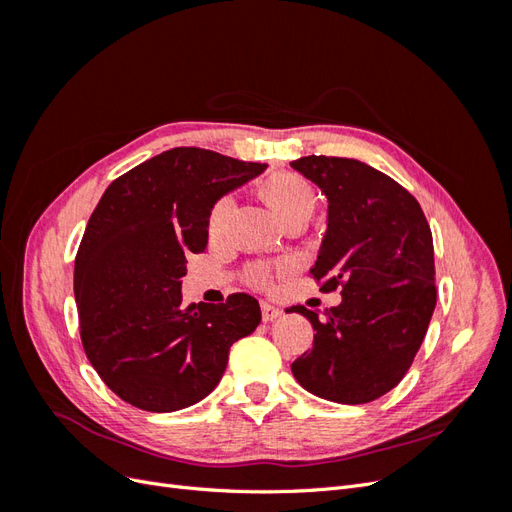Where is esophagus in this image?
Segmentation results:
<instances>
[{
	"label": "esophagus",
	"mask_w": 512,
	"mask_h": 512,
	"mask_svg": "<svg viewBox=\"0 0 512 512\" xmlns=\"http://www.w3.org/2000/svg\"><path fill=\"white\" fill-rule=\"evenodd\" d=\"M260 312H262V320H265V322H271V320H275L277 316H280L282 314V309L280 307H277V305H273V303H262L260 305Z\"/></svg>",
	"instance_id": "obj_1"
}]
</instances>
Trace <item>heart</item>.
Here are the masks:
<instances>
[{"label":"heart","mask_w":512,"mask_h":512,"mask_svg":"<svg viewBox=\"0 0 512 512\" xmlns=\"http://www.w3.org/2000/svg\"><path fill=\"white\" fill-rule=\"evenodd\" d=\"M260 196L269 209L275 213V218L286 224L292 218H309V213L316 207V194L303 177L292 173L273 175L260 185ZM232 213V198L222 196L215 200V205L209 211L207 230L211 237H220L226 230V224ZM250 284L254 286H267L269 284V271L265 267H254L250 273Z\"/></svg>","instance_id":"obj_1"}]
</instances>
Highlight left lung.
<instances>
[{
    "instance_id": "obj_1",
    "label": "left lung",
    "mask_w": 512,
    "mask_h": 512,
    "mask_svg": "<svg viewBox=\"0 0 512 512\" xmlns=\"http://www.w3.org/2000/svg\"><path fill=\"white\" fill-rule=\"evenodd\" d=\"M329 200L327 232L312 277L342 303L294 305L316 331L312 350L292 363L297 382L335 404H367L410 369L436 307L431 228L418 200L359 160L307 156L290 162Z\"/></svg>"
}]
</instances>
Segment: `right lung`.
<instances>
[{
	"instance_id": "add662e5",
	"label": "right lung",
	"mask_w": 512,
	"mask_h": 512,
	"mask_svg": "<svg viewBox=\"0 0 512 512\" xmlns=\"http://www.w3.org/2000/svg\"><path fill=\"white\" fill-rule=\"evenodd\" d=\"M200 147H175L117 177L91 213L74 260V297L89 363L115 395L147 412L207 397L230 346L260 324L245 292L183 305L185 256L207 247L215 200L260 175Z\"/></svg>"
}]
</instances>
